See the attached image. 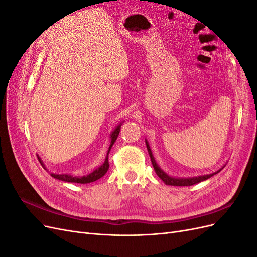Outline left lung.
<instances>
[{
  "mask_svg": "<svg viewBox=\"0 0 257 257\" xmlns=\"http://www.w3.org/2000/svg\"><path fill=\"white\" fill-rule=\"evenodd\" d=\"M146 146H147V149H148V152H149V155H150V159H151V162H152V165L154 167V170L155 173H157V175L162 179L163 181H164L165 184L167 185H175V186H190V185H193V184H196V183H199L201 181H205L207 180V179L211 178L212 176L216 175L217 173H220L221 170L224 168V166L222 168H220L219 170H216L215 173H212V174H209V175H204V176H197V177H192V178H177V177H172L167 175L164 170H163L159 165L157 161L154 160V157L152 154V151H151V148L149 146V143H148V141L146 139Z\"/></svg>",
  "mask_w": 257,
  "mask_h": 257,
  "instance_id": "1",
  "label": "left lung"
}]
</instances>
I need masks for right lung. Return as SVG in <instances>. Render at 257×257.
<instances>
[{
  "mask_svg": "<svg viewBox=\"0 0 257 257\" xmlns=\"http://www.w3.org/2000/svg\"><path fill=\"white\" fill-rule=\"evenodd\" d=\"M121 125L122 123H120L118 126H116L111 133H110V145H109V148H108V151H107V155H106V159L104 161V163L100 166L96 167L93 172H91L90 174H88L87 176H73L71 174H52V173H49L51 177H53L54 179H58V180H61V181H65V182H75V183H90V182H94L96 180H98V179L102 178L106 173L107 170L109 169V162H108V154H109L110 150H111V147L113 146L114 142L116 141V138H118V135L120 133V128H121ZM38 158V161H40V163L42 164V166L47 170V168L45 167V164L44 162L42 161V159L40 158V155H37Z\"/></svg>",
  "mask_w": 257,
  "mask_h": 257,
  "instance_id": "1",
  "label": "right lung"
}]
</instances>
